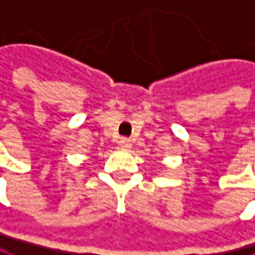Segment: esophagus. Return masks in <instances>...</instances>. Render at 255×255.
<instances>
[{"label":"esophagus","instance_id":"1","mask_svg":"<svg viewBox=\"0 0 255 255\" xmlns=\"http://www.w3.org/2000/svg\"><path fill=\"white\" fill-rule=\"evenodd\" d=\"M119 146H121L122 150H130V148H131V142H130L128 139L122 137V139L119 140Z\"/></svg>","mask_w":255,"mask_h":255}]
</instances>
